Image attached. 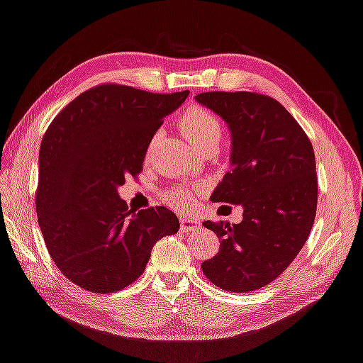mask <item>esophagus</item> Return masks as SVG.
<instances>
[{
    "mask_svg": "<svg viewBox=\"0 0 363 363\" xmlns=\"http://www.w3.org/2000/svg\"><path fill=\"white\" fill-rule=\"evenodd\" d=\"M180 225H182V231L183 233H189V231H196L203 228V223L198 217L194 216H183L180 218Z\"/></svg>",
    "mask_w": 363,
    "mask_h": 363,
    "instance_id": "esophagus-1",
    "label": "esophagus"
}]
</instances>
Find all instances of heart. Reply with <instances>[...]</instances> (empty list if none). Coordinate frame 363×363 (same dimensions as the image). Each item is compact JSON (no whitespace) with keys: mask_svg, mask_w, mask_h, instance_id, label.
<instances>
[{"mask_svg":"<svg viewBox=\"0 0 363 363\" xmlns=\"http://www.w3.org/2000/svg\"><path fill=\"white\" fill-rule=\"evenodd\" d=\"M180 130L191 146H199L206 141L220 140L222 123L218 118L204 108L188 109L180 118ZM165 201L170 206L188 207L193 204L194 191L191 188L178 186L165 193Z\"/></svg>","mask_w":363,"mask_h":363,"instance_id":"b5f03b06","label":"heart"}]
</instances>
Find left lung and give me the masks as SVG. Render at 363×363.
I'll list each match as a JSON object with an SVG mask.
<instances>
[{"mask_svg":"<svg viewBox=\"0 0 363 363\" xmlns=\"http://www.w3.org/2000/svg\"><path fill=\"white\" fill-rule=\"evenodd\" d=\"M194 99L220 116L231 135V169L211 199L242 207L240 223H203L218 236L220 251L201 269L225 291L260 289L281 275L311 235L318 191L312 143L265 94L209 91Z\"/></svg>","mask_w":363,"mask_h":363,"instance_id":"1","label":"left lung"}]
</instances>
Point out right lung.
<instances>
[{
  "label": "right lung",
  "mask_w": 363,
  "mask_h": 363,
  "mask_svg": "<svg viewBox=\"0 0 363 363\" xmlns=\"http://www.w3.org/2000/svg\"><path fill=\"white\" fill-rule=\"evenodd\" d=\"M188 94L99 85L48 127L35 206L48 252L77 286L98 294L123 289L145 272L160 238L180 228L164 206L128 209L117 188L143 170L154 133Z\"/></svg>",
  "instance_id": "obj_1"
}]
</instances>
